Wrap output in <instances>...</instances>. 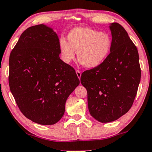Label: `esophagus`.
I'll return each instance as SVG.
<instances>
[{"label":"esophagus","mask_w":152,"mask_h":152,"mask_svg":"<svg viewBox=\"0 0 152 152\" xmlns=\"http://www.w3.org/2000/svg\"><path fill=\"white\" fill-rule=\"evenodd\" d=\"M76 75H77V76H78V78H81V72L80 71H78V70H76Z\"/></svg>","instance_id":"1"}]
</instances>
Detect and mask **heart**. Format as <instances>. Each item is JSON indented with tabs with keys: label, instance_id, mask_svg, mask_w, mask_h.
I'll return each mask as SVG.
<instances>
[{
	"label": "heart",
	"instance_id": "obj_1",
	"mask_svg": "<svg viewBox=\"0 0 152 152\" xmlns=\"http://www.w3.org/2000/svg\"><path fill=\"white\" fill-rule=\"evenodd\" d=\"M65 38L58 41L63 61L69 64L74 59L77 51V58L86 68L98 66L108 56L112 48V38L105 32L94 29L78 27L71 30Z\"/></svg>",
	"mask_w": 152,
	"mask_h": 152
}]
</instances>
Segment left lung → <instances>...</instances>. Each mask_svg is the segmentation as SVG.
I'll use <instances>...</instances> for the list:
<instances>
[{
	"label": "left lung",
	"mask_w": 152,
	"mask_h": 152,
	"mask_svg": "<svg viewBox=\"0 0 152 152\" xmlns=\"http://www.w3.org/2000/svg\"><path fill=\"white\" fill-rule=\"evenodd\" d=\"M112 48L98 66L85 71L81 77L86 88L91 116L100 122L118 120L132 105L141 78L137 49L122 25L110 26Z\"/></svg>",
	"instance_id": "left-lung-1"
}]
</instances>
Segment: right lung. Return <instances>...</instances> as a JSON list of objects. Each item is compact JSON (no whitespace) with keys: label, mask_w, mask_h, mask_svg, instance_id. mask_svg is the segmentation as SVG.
Wrapping results in <instances>:
<instances>
[{"label":"right lung","mask_w":152,"mask_h":152,"mask_svg":"<svg viewBox=\"0 0 152 152\" xmlns=\"http://www.w3.org/2000/svg\"><path fill=\"white\" fill-rule=\"evenodd\" d=\"M58 37L37 25L22 33L9 58V86L22 113L32 122L54 125L80 81L74 69L60 59Z\"/></svg>","instance_id":"1"}]
</instances>
